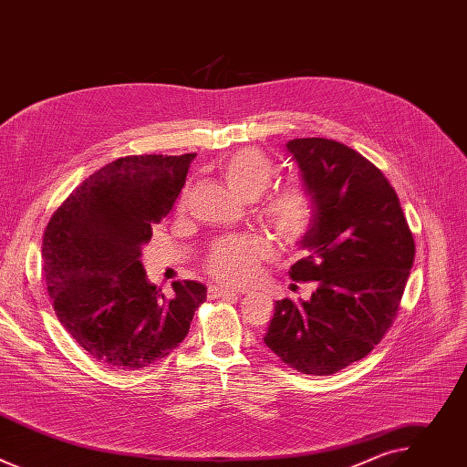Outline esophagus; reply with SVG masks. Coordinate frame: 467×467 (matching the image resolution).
<instances>
[{
	"label": "esophagus",
	"instance_id": "obj_1",
	"mask_svg": "<svg viewBox=\"0 0 467 467\" xmlns=\"http://www.w3.org/2000/svg\"><path fill=\"white\" fill-rule=\"evenodd\" d=\"M234 296H238L236 292H233V290H227V288H222V286H209V297H213V299H218V297H234Z\"/></svg>",
	"mask_w": 467,
	"mask_h": 467
}]
</instances>
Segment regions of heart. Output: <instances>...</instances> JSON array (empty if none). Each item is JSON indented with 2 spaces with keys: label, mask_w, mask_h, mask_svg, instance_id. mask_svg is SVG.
I'll return each instance as SVG.
<instances>
[{
  "label": "heart",
  "mask_w": 467,
  "mask_h": 467,
  "mask_svg": "<svg viewBox=\"0 0 467 467\" xmlns=\"http://www.w3.org/2000/svg\"><path fill=\"white\" fill-rule=\"evenodd\" d=\"M218 173L242 199H258L256 213L275 236L297 244L314 222V199L301 184L279 186L263 193L275 177V162L256 148H242L225 155ZM272 254V245L260 236H229L214 244L207 256L209 274L225 285H245L254 279L258 265Z\"/></svg>",
  "instance_id": "1"
}]
</instances>
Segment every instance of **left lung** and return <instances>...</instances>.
<instances>
[{"instance_id":"left-lung-1","label":"left lung","mask_w":467,"mask_h":467,"mask_svg":"<svg viewBox=\"0 0 467 467\" xmlns=\"http://www.w3.org/2000/svg\"><path fill=\"white\" fill-rule=\"evenodd\" d=\"M314 199V222L299 242L308 254L292 281H317L310 301L275 303L264 344L306 375H332L364 358L401 306L416 244L384 173L358 151L328 139L286 144Z\"/></svg>"}]
</instances>
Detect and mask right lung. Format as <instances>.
I'll return each instance as SVG.
<instances>
[{
    "mask_svg": "<svg viewBox=\"0 0 467 467\" xmlns=\"http://www.w3.org/2000/svg\"><path fill=\"white\" fill-rule=\"evenodd\" d=\"M193 157H121L85 179L46 225L42 270L55 314L103 366L142 369L168 357L207 299L195 281H175L166 297L148 283L140 262Z\"/></svg>",
    "mask_w": 467,
    "mask_h": 467,
    "instance_id": "add662e5",
    "label": "right lung"
}]
</instances>
